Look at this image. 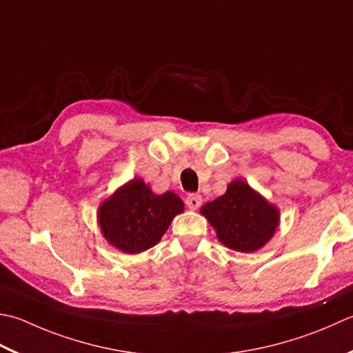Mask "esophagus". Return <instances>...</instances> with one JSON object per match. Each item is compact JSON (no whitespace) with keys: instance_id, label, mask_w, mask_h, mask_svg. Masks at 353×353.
<instances>
[{"instance_id":"1","label":"esophagus","mask_w":353,"mask_h":353,"mask_svg":"<svg viewBox=\"0 0 353 353\" xmlns=\"http://www.w3.org/2000/svg\"><path fill=\"white\" fill-rule=\"evenodd\" d=\"M185 203H186V206H188L190 210H197V208H200V205H202V196L190 194L188 197H186Z\"/></svg>"}]
</instances>
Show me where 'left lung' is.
Instances as JSON below:
<instances>
[{
    "instance_id": "1",
    "label": "left lung",
    "mask_w": 353,
    "mask_h": 353,
    "mask_svg": "<svg viewBox=\"0 0 353 353\" xmlns=\"http://www.w3.org/2000/svg\"><path fill=\"white\" fill-rule=\"evenodd\" d=\"M200 214L208 219L217 239L239 252L263 248L280 222L279 210L245 181L231 182L225 194L205 203Z\"/></svg>"
}]
</instances>
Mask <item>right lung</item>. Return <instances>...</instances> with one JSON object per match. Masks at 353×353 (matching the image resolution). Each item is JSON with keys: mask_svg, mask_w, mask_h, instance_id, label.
Returning a JSON list of instances; mask_svg holds the SVG:
<instances>
[{"mask_svg": "<svg viewBox=\"0 0 353 353\" xmlns=\"http://www.w3.org/2000/svg\"><path fill=\"white\" fill-rule=\"evenodd\" d=\"M183 206L174 192L157 196L142 179H133L103 200L98 222L110 245L125 254H139L162 239Z\"/></svg>", "mask_w": 353, "mask_h": 353, "instance_id": "right-lung-1", "label": "right lung"}]
</instances>
